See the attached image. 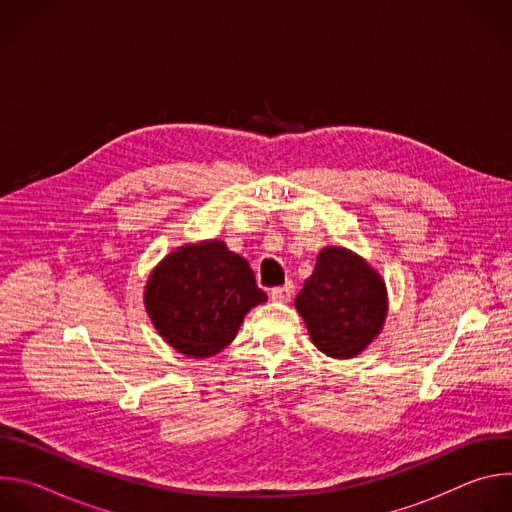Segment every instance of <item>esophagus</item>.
Listing matches in <instances>:
<instances>
[{"label": "esophagus", "mask_w": 512, "mask_h": 512, "mask_svg": "<svg viewBox=\"0 0 512 512\" xmlns=\"http://www.w3.org/2000/svg\"><path fill=\"white\" fill-rule=\"evenodd\" d=\"M291 298H294V283L291 281L271 289V300H275V302H289Z\"/></svg>", "instance_id": "34e87169"}]
</instances>
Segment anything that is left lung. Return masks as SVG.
Listing matches in <instances>:
<instances>
[{
	"label": "left lung",
	"instance_id": "1",
	"mask_svg": "<svg viewBox=\"0 0 512 512\" xmlns=\"http://www.w3.org/2000/svg\"><path fill=\"white\" fill-rule=\"evenodd\" d=\"M296 308L324 354L352 358L381 332L387 291L383 279L360 257L326 247L296 296Z\"/></svg>",
	"mask_w": 512,
	"mask_h": 512
}]
</instances>
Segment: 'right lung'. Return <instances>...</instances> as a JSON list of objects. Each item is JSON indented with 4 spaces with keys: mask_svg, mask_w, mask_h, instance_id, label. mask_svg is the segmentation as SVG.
<instances>
[{
    "mask_svg": "<svg viewBox=\"0 0 512 512\" xmlns=\"http://www.w3.org/2000/svg\"><path fill=\"white\" fill-rule=\"evenodd\" d=\"M265 300L249 263L221 241L170 253L145 287V308L160 336L194 358L231 344L245 314Z\"/></svg>",
    "mask_w": 512,
    "mask_h": 512,
    "instance_id": "obj_1",
    "label": "right lung"
}]
</instances>
